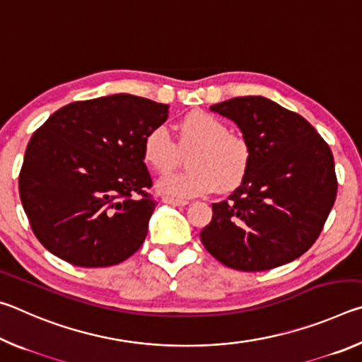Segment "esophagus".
<instances>
[{
    "label": "esophagus",
    "mask_w": 362,
    "mask_h": 362,
    "mask_svg": "<svg viewBox=\"0 0 362 362\" xmlns=\"http://www.w3.org/2000/svg\"><path fill=\"white\" fill-rule=\"evenodd\" d=\"M163 203L170 204V206H187L188 201L187 199H177V198H169V196H164Z\"/></svg>",
    "instance_id": "34e87169"
}]
</instances>
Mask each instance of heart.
<instances>
[{"instance_id":"heart-1","label":"heart","mask_w":362,"mask_h":362,"mask_svg":"<svg viewBox=\"0 0 362 362\" xmlns=\"http://www.w3.org/2000/svg\"><path fill=\"white\" fill-rule=\"evenodd\" d=\"M180 146L193 148L187 158L185 173L159 179L161 193L175 198H193L216 192H231L246 179L250 166L247 140L230 134L225 122L206 112H192L179 122ZM144 158L151 169L163 174L174 168L179 156L177 145L164 126H158L144 139Z\"/></svg>"}]
</instances>
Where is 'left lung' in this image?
I'll use <instances>...</instances> for the list:
<instances>
[{"label":"left lung","mask_w":362,"mask_h":362,"mask_svg":"<svg viewBox=\"0 0 362 362\" xmlns=\"http://www.w3.org/2000/svg\"><path fill=\"white\" fill-rule=\"evenodd\" d=\"M211 110L236 122L252 155L241 185L212 204L201 243L240 272H265L298 259L317 240L335 203L329 145L305 118L267 97H235Z\"/></svg>","instance_id":"1"}]
</instances>
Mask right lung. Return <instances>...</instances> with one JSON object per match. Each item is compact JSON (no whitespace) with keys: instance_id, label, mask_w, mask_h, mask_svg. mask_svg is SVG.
<instances>
[{"instance_id":"add662e5","label":"right lung","mask_w":362,"mask_h":362,"mask_svg":"<svg viewBox=\"0 0 362 362\" xmlns=\"http://www.w3.org/2000/svg\"><path fill=\"white\" fill-rule=\"evenodd\" d=\"M169 105L131 94L73 102L36 131L19 193L49 252L76 267H112L139 250L156 203L144 139Z\"/></svg>"}]
</instances>
